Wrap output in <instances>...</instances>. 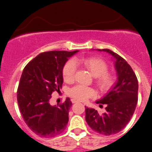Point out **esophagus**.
I'll return each mask as SVG.
<instances>
[{
  "instance_id": "1",
  "label": "esophagus",
  "mask_w": 152,
  "mask_h": 152,
  "mask_svg": "<svg viewBox=\"0 0 152 152\" xmlns=\"http://www.w3.org/2000/svg\"><path fill=\"white\" fill-rule=\"evenodd\" d=\"M71 101H72V102H73V103L78 102V101H76V100H75V99H71Z\"/></svg>"
}]
</instances>
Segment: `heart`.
Returning a JSON list of instances; mask_svg holds the SVG:
<instances>
[{"mask_svg":"<svg viewBox=\"0 0 152 152\" xmlns=\"http://www.w3.org/2000/svg\"><path fill=\"white\" fill-rule=\"evenodd\" d=\"M76 63L83 65L95 77V83L101 91L110 89L114 82L112 73L107 71L108 65L103 59L97 57H89L74 60H68L64 64L62 69L63 79L66 82H71L74 80L76 72ZM69 96L78 101H86L94 96L95 93L93 88L85 85H78L70 89Z\"/></svg>","mask_w":152,"mask_h":152,"instance_id":"obj_1","label":"heart"}]
</instances>
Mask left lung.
Listing matches in <instances>:
<instances>
[{
    "label": "left lung",
    "instance_id": "obj_1",
    "mask_svg": "<svg viewBox=\"0 0 152 152\" xmlns=\"http://www.w3.org/2000/svg\"><path fill=\"white\" fill-rule=\"evenodd\" d=\"M110 54L114 61L117 82L105 96L96 101L99 106L105 104V113L100 114L94 108H85V120L88 126L103 135L115 134L130 121L137 104L138 81L127 61L109 49L99 50Z\"/></svg>",
    "mask_w": 152,
    "mask_h": 152
}]
</instances>
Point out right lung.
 I'll return each instance as SVG.
<instances>
[{
	"label": "right lung",
	"mask_w": 152,
	"mask_h": 152,
	"mask_svg": "<svg viewBox=\"0 0 152 152\" xmlns=\"http://www.w3.org/2000/svg\"><path fill=\"white\" fill-rule=\"evenodd\" d=\"M79 50L49 51L31 60L23 69L17 91L19 110L28 127L42 137H53L64 132L69 120V98L56 105L51 94L60 91L62 69L69 57Z\"/></svg>",
	"instance_id": "1"
}]
</instances>
